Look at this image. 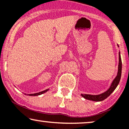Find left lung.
<instances>
[{
	"mask_svg": "<svg viewBox=\"0 0 129 129\" xmlns=\"http://www.w3.org/2000/svg\"><path fill=\"white\" fill-rule=\"evenodd\" d=\"M117 46L119 47V45H117ZM121 69H122V63H121V59L120 56V52H119V65H118V70L117 76L115 77V78L113 79L112 82L111 83L110 86H109L108 89L106 90L105 92L100 93L99 94H81L83 98L85 99L91 100L94 102H101L103 101L106 99L108 98L112 93L113 92L119 84L121 76Z\"/></svg>",
	"mask_w": 129,
	"mask_h": 129,
	"instance_id": "8db88e82",
	"label": "left lung"
}]
</instances>
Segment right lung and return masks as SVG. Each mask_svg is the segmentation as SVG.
I'll return each instance as SVG.
<instances>
[{
    "label": "right lung",
    "mask_w": 129,
    "mask_h": 129,
    "mask_svg": "<svg viewBox=\"0 0 129 129\" xmlns=\"http://www.w3.org/2000/svg\"><path fill=\"white\" fill-rule=\"evenodd\" d=\"M49 90V89H47L46 90H43V91H40V92H39V93H34V94H26V93H24L25 95H28V96H39V95H41L42 94H43V93H45L47 91Z\"/></svg>",
    "instance_id": "obj_1"
}]
</instances>
